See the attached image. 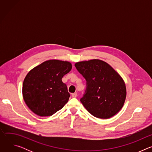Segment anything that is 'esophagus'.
<instances>
[{
  "label": "esophagus",
  "instance_id": "1",
  "mask_svg": "<svg viewBox=\"0 0 152 152\" xmlns=\"http://www.w3.org/2000/svg\"><path fill=\"white\" fill-rule=\"evenodd\" d=\"M72 97H73V98H75V97H76L77 96V93H72Z\"/></svg>",
  "mask_w": 152,
  "mask_h": 152
}]
</instances>
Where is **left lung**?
Returning a JSON list of instances; mask_svg holds the SVG:
<instances>
[{"label": "left lung", "mask_w": 152, "mask_h": 152, "mask_svg": "<svg viewBox=\"0 0 152 152\" xmlns=\"http://www.w3.org/2000/svg\"><path fill=\"white\" fill-rule=\"evenodd\" d=\"M85 79L86 88L80 102L91 115L109 118L121 109L126 97L124 80L107 63L99 59L75 64Z\"/></svg>", "instance_id": "obj_1"}]
</instances>
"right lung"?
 Masks as SVG:
<instances>
[{"instance_id": "add662e5", "label": "right lung", "mask_w": 152, "mask_h": 152, "mask_svg": "<svg viewBox=\"0 0 152 152\" xmlns=\"http://www.w3.org/2000/svg\"><path fill=\"white\" fill-rule=\"evenodd\" d=\"M72 68L69 62L52 59L28 73L22 92L26 104L33 113L41 117L50 116L67 103L70 96L62 78Z\"/></svg>"}]
</instances>
